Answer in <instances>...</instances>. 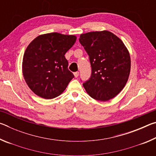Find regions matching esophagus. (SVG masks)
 <instances>
[{
	"label": "esophagus",
	"instance_id": "1",
	"mask_svg": "<svg viewBox=\"0 0 156 156\" xmlns=\"http://www.w3.org/2000/svg\"><path fill=\"white\" fill-rule=\"evenodd\" d=\"M73 74H74V76L76 78H77L78 76V75H79V72H74L73 73Z\"/></svg>",
	"mask_w": 156,
	"mask_h": 156
}]
</instances>
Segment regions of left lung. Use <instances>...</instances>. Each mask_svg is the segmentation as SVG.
Listing matches in <instances>:
<instances>
[{
  "label": "left lung",
  "instance_id": "8db88e82",
  "mask_svg": "<svg viewBox=\"0 0 156 156\" xmlns=\"http://www.w3.org/2000/svg\"><path fill=\"white\" fill-rule=\"evenodd\" d=\"M80 44L89 56L91 77L83 84L92 98L107 101L125 87L131 69V58L123 42L108 31L81 34Z\"/></svg>",
  "mask_w": 156,
  "mask_h": 156
}]
</instances>
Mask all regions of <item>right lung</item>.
Listing matches in <instances>:
<instances>
[{"mask_svg": "<svg viewBox=\"0 0 156 156\" xmlns=\"http://www.w3.org/2000/svg\"><path fill=\"white\" fill-rule=\"evenodd\" d=\"M76 36L49 33L38 37L26 49L23 74L29 87L44 99L61 94L74 76L68 69L65 54L74 44Z\"/></svg>", "mask_w": 156, "mask_h": 156, "instance_id": "right-lung-1", "label": "right lung"}]
</instances>
